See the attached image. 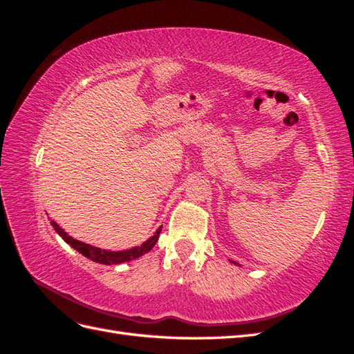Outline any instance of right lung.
I'll use <instances>...</instances> for the list:
<instances>
[{"label": "right lung", "instance_id": "add662e5", "mask_svg": "<svg viewBox=\"0 0 354 354\" xmlns=\"http://www.w3.org/2000/svg\"><path fill=\"white\" fill-rule=\"evenodd\" d=\"M51 226L55 227V230L60 234V238L65 241L66 243H69L73 250H77L80 254H82L84 257H87V259H90V260H93L95 263L108 264V266L109 264H121V263H125V261L136 260V259H138V257H142L143 254L151 251L153 246H155V243L158 242L160 229H162V227H159L156 230V233L153 234V236L149 238L140 246H134V248L127 250V251H108V250L95 248V246H91L88 243H84L81 241L73 239L72 236H69V234L59 226L56 221L51 220Z\"/></svg>", "mask_w": 354, "mask_h": 354}]
</instances>
